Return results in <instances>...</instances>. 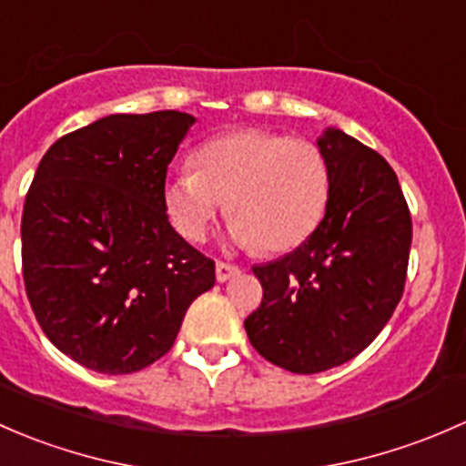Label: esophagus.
Listing matches in <instances>:
<instances>
[{
    "label": "esophagus",
    "mask_w": 466,
    "mask_h": 466,
    "mask_svg": "<svg viewBox=\"0 0 466 466\" xmlns=\"http://www.w3.org/2000/svg\"><path fill=\"white\" fill-rule=\"evenodd\" d=\"M238 273H239V267L228 265V262H218V265H215V276H218L219 282L231 280V278L238 276Z\"/></svg>",
    "instance_id": "esophagus-1"
}]
</instances>
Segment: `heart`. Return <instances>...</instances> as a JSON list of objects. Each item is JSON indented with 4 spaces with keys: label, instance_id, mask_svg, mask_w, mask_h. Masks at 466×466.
<instances>
[{
    "label": "heart",
    "instance_id": "b5f03b06",
    "mask_svg": "<svg viewBox=\"0 0 466 466\" xmlns=\"http://www.w3.org/2000/svg\"><path fill=\"white\" fill-rule=\"evenodd\" d=\"M198 167H179L163 199L175 228L201 242L227 208L238 247L287 251L319 227L329 199V167L309 141L262 129L222 134L195 152Z\"/></svg>",
    "mask_w": 466,
    "mask_h": 466
}]
</instances>
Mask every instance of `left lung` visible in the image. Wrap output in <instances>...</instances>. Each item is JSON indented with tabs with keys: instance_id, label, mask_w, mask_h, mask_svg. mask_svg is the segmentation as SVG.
Segmentation results:
<instances>
[{
	"instance_id": "1",
	"label": "left lung",
	"mask_w": 466,
	"mask_h": 466,
	"mask_svg": "<svg viewBox=\"0 0 466 466\" xmlns=\"http://www.w3.org/2000/svg\"><path fill=\"white\" fill-rule=\"evenodd\" d=\"M329 167L325 218L296 251L256 265L262 303L244 320L253 348L296 375L357 357L404 294L410 210L395 170L340 129L319 138Z\"/></svg>"
}]
</instances>
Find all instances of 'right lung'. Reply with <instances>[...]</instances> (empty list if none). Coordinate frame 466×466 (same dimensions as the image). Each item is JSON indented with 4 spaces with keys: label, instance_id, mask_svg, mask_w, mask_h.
I'll return each instance as SVG.
<instances>
[{
    "label": "right lung",
    "instance_id": "1",
    "mask_svg": "<svg viewBox=\"0 0 466 466\" xmlns=\"http://www.w3.org/2000/svg\"><path fill=\"white\" fill-rule=\"evenodd\" d=\"M195 116L112 114L46 150L22 215V273L42 332L103 375L175 343L215 262L167 222L166 172Z\"/></svg>",
    "mask_w": 466,
    "mask_h": 466
}]
</instances>
